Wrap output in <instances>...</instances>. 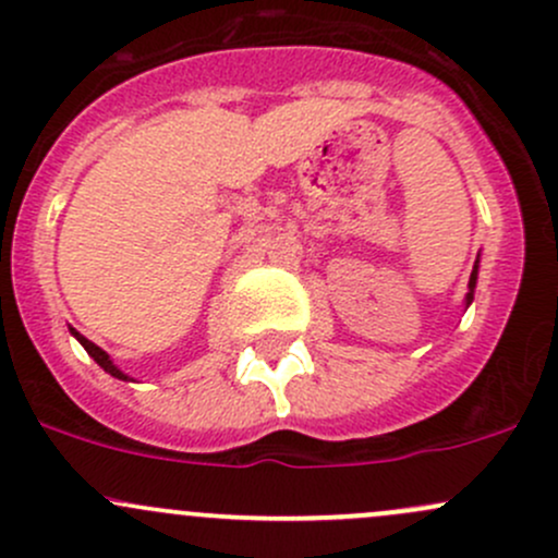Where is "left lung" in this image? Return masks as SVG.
Wrapping results in <instances>:
<instances>
[{
	"label": "left lung",
	"instance_id": "1",
	"mask_svg": "<svg viewBox=\"0 0 558 558\" xmlns=\"http://www.w3.org/2000/svg\"><path fill=\"white\" fill-rule=\"evenodd\" d=\"M476 275H480V256H476V262H474V269H471V278H469V293H466V310L471 307V302H474V289H476Z\"/></svg>",
	"mask_w": 558,
	"mask_h": 558
}]
</instances>
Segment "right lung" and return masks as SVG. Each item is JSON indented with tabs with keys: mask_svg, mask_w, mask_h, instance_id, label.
I'll return each mask as SVG.
<instances>
[{
	"mask_svg": "<svg viewBox=\"0 0 558 558\" xmlns=\"http://www.w3.org/2000/svg\"><path fill=\"white\" fill-rule=\"evenodd\" d=\"M71 330V336H73V339H76L78 341V344H82L84 349H87V354H89V357L92 360H95V363L97 365H100V368L102 371H106V373H110V376H113V378H119V381H132V378L130 376H126V373L124 371H121L119 368V365H113V360H110V354L106 352V349H100V347H97L95 344V341H89L87 339V336H82V333H78V330L76 328H69Z\"/></svg>",
	"mask_w": 558,
	"mask_h": 558,
	"instance_id": "add662e5",
	"label": "right lung"
}]
</instances>
